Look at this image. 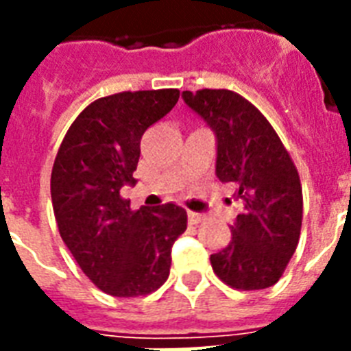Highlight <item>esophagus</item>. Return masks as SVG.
<instances>
[{
	"mask_svg": "<svg viewBox=\"0 0 351 351\" xmlns=\"http://www.w3.org/2000/svg\"><path fill=\"white\" fill-rule=\"evenodd\" d=\"M187 219H189V224H200V222L206 220V215L193 213V211H189V213H187Z\"/></svg>",
	"mask_w": 351,
	"mask_h": 351,
	"instance_id": "1",
	"label": "esophagus"
}]
</instances>
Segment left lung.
Here are the masks:
<instances>
[{"label": "left lung", "mask_w": 351, "mask_h": 351, "mask_svg": "<svg viewBox=\"0 0 351 351\" xmlns=\"http://www.w3.org/2000/svg\"><path fill=\"white\" fill-rule=\"evenodd\" d=\"M182 98L217 134V176L242 202L230 244L211 255L213 271L234 289L269 288L299 244V171L271 123L244 96L202 89L184 90Z\"/></svg>", "instance_id": "obj_1"}]
</instances>
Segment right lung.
<instances>
[{
    "instance_id": "add662e5",
    "label": "right lung",
    "mask_w": 351,
    "mask_h": 351,
    "mask_svg": "<svg viewBox=\"0 0 351 351\" xmlns=\"http://www.w3.org/2000/svg\"><path fill=\"white\" fill-rule=\"evenodd\" d=\"M178 96V89H158L98 98L71 123L52 165V209L63 242L90 282L112 297L156 291L187 228L180 206L132 211L120 197L121 187L134 184L143 132Z\"/></svg>"
}]
</instances>
